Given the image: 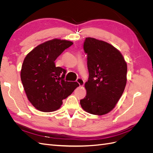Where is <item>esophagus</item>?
Segmentation results:
<instances>
[{"instance_id": "1", "label": "esophagus", "mask_w": 153, "mask_h": 153, "mask_svg": "<svg viewBox=\"0 0 153 153\" xmlns=\"http://www.w3.org/2000/svg\"><path fill=\"white\" fill-rule=\"evenodd\" d=\"M76 82H78V84H79V85L80 87H82L83 85H84V81L81 78H78V79L76 80Z\"/></svg>"}]
</instances>
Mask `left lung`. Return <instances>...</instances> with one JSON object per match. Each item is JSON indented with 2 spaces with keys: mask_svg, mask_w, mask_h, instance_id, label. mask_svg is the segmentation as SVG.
<instances>
[{
  "mask_svg": "<svg viewBox=\"0 0 153 153\" xmlns=\"http://www.w3.org/2000/svg\"><path fill=\"white\" fill-rule=\"evenodd\" d=\"M84 49L89 77L85 84L86 96L80 103L85 112L103 115L114 108L123 93L127 63L119 50L104 41L87 38Z\"/></svg>",
  "mask_w": 153,
  "mask_h": 153,
  "instance_id": "left-lung-1",
  "label": "left lung"
}]
</instances>
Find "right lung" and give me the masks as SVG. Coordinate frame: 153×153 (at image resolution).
Segmentation results:
<instances>
[{
    "label": "right lung",
    "instance_id": "1",
    "mask_svg": "<svg viewBox=\"0 0 153 153\" xmlns=\"http://www.w3.org/2000/svg\"><path fill=\"white\" fill-rule=\"evenodd\" d=\"M73 44L70 41L53 39L37 46L26 55L20 77L27 98L41 112L58 110L62 100L71 94L79 84L64 81L66 71L56 67L55 61Z\"/></svg>",
    "mask_w": 153,
    "mask_h": 153
}]
</instances>
